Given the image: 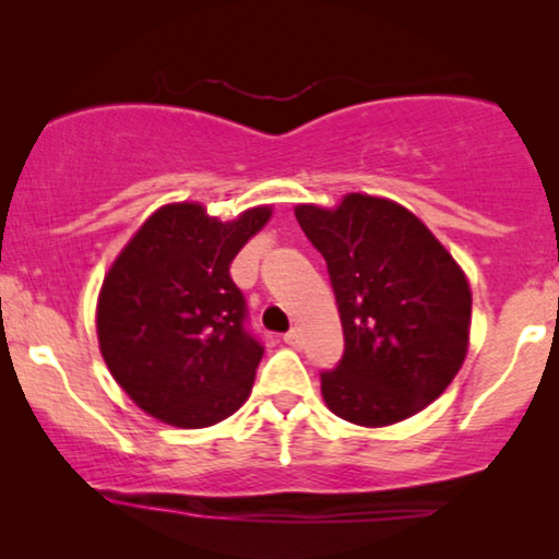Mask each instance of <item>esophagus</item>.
Here are the masks:
<instances>
[{
  "mask_svg": "<svg viewBox=\"0 0 559 559\" xmlns=\"http://www.w3.org/2000/svg\"><path fill=\"white\" fill-rule=\"evenodd\" d=\"M285 343L287 346H293V348H300V343H302V335H300V331H289V333H285Z\"/></svg>",
  "mask_w": 559,
  "mask_h": 559,
  "instance_id": "1",
  "label": "esophagus"
}]
</instances>
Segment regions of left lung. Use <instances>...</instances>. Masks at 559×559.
<instances>
[{"mask_svg":"<svg viewBox=\"0 0 559 559\" xmlns=\"http://www.w3.org/2000/svg\"><path fill=\"white\" fill-rule=\"evenodd\" d=\"M328 264L346 350L320 373L328 409L361 427L402 423L450 386L471 341V285L430 228L389 198L295 205Z\"/></svg>","mask_w":559,"mask_h":559,"instance_id":"1","label":"left lung"}]
</instances>
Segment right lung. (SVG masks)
Returning a JSON list of instances; mask_svg holds the SVG:
<instances>
[{
	"instance_id": "right-lung-1",
	"label": "right lung",
	"mask_w": 559,
	"mask_h": 559,
	"mask_svg": "<svg viewBox=\"0 0 559 559\" xmlns=\"http://www.w3.org/2000/svg\"><path fill=\"white\" fill-rule=\"evenodd\" d=\"M272 218L209 216L195 201L157 209L106 272L98 348L136 407L182 430L216 425L249 400L264 348L243 331V295L228 266Z\"/></svg>"
}]
</instances>
